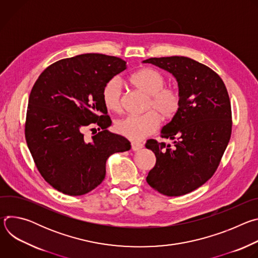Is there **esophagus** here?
Here are the masks:
<instances>
[{
  "instance_id": "34e87169",
  "label": "esophagus",
  "mask_w": 258,
  "mask_h": 258,
  "mask_svg": "<svg viewBox=\"0 0 258 258\" xmlns=\"http://www.w3.org/2000/svg\"><path fill=\"white\" fill-rule=\"evenodd\" d=\"M142 148H143V144L137 143V142H133L132 143V149H133V151H139Z\"/></svg>"
}]
</instances>
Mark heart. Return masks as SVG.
<instances>
[{"mask_svg": "<svg viewBox=\"0 0 258 258\" xmlns=\"http://www.w3.org/2000/svg\"><path fill=\"white\" fill-rule=\"evenodd\" d=\"M131 84L141 92L148 95L146 109L150 111L142 115L126 116L115 124V130L121 136L140 141L155 133L161 118L173 119L181 107V95L174 87H165L166 78L163 73L152 67H144L136 71L130 78ZM102 99L105 107L113 112L122 109V87L117 78L106 82L102 90Z\"/></svg>", "mask_w": 258, "mask_h": 258, "instance_id": "1", "label": "heart"}]
</instances>
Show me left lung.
<instances>
[{
    "label": "left lung",
    "mask_w": 258,
    "mask_h": 258,
    "mask_svg": "<svg viewBox=\"0 0 258 258\" xmlns=\"http://www.w3.org/2000/svg\"><path fill=\"white\" fill-rule=\"evenodd\" d=\"M144 63L167 70L176 79L181 95L177 115L161 131L173 145L148 140L155 166L147 182L159 193L175 197L201 187L216 171L232 134V109L227 88L208 66L191 58H149Z\"/></svg>",
    "instance_id": "1"
}]
</instances>
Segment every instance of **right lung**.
<instances>
[{"label":"right lung","mask_w":258,"mask_h":258,"mask_svg":"<svg viewBox=\"0 0 258 258\" xmlns=\"http://www.w3.org/2000/svg\"><path fill=\"white\" fill-rule=\"evenodd\" d=\"M125 64L114 56L82 54L51 64L34 83L25 140L36 168L57 191L91 192L105 178L109 156L131 149L130 141L107 130L112 121L102 99L106 82ZM87 127L95 131L91 139L84 138Z\"/></svg>","instance_id":"right-lung-1"}]
</instances>
